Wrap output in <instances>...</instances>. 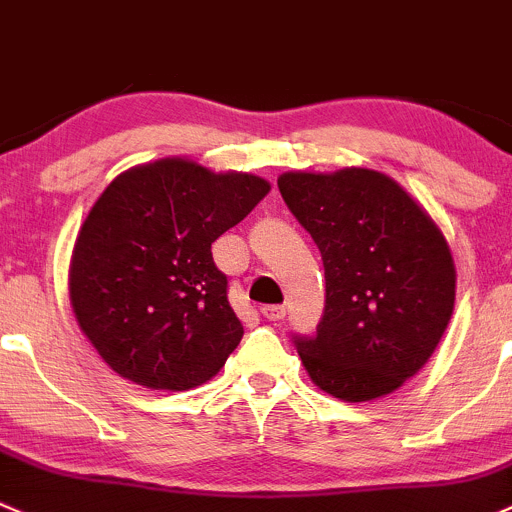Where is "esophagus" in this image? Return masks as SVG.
I'll list each match as a JSON object with an SVG mask.
<instances>
[{
  "label": "esophagus",
  "instance_id": "esophagus-1",
  "mask_svg": "<svg viewBox=\"0 0 512 512\" xmlns=\"http://www.w3.org/2000/svg\"><path fill=\"white\" fill-rule=\"evenodd\" d=\"M261 315L266 320H271V323H276V320L286 318V305H263Z\"/></svg>",
  "mask_w": 512,
  "mask_h": 512
}]
</instances>
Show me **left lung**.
<instances>
[{"mask_svg":"<svg viewBox=\"0 0 512 512\" xmlns=\"http://www.w3.org/2000/svg\"><path fill=\"white\" fill-rule=\"evenodd\" d=\"M278 189L325 266L318 333L295 337L305 372L342 402L387 397L429 362L451 320L444 231L397 179L367 167L283 172Z\"/></svg>","mask_w":512,"mask_h":512,"instance_id":"8db88e82","label":"left lung"}]
</instances>
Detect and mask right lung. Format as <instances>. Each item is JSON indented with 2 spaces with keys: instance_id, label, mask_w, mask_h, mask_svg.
<instances>
[{
  "instance_id": "add662e5",
  "label": "right lung",
  "mask_w": 512,
  "mask_h": 512,
  "mask_svg": "<svg viewBox=\"0 0 512 512\" xmlns=\"http://www.w3.org/2000/svg\"><path fill=\"white\" fill-rule=\"evenodd\" d=\"M268 192L263 177L187 157L130 167L103 189L73 244L68 298L110 370L184 392L224 367L244 325L212 244Z\"/></svg>"
}]
</instances>
